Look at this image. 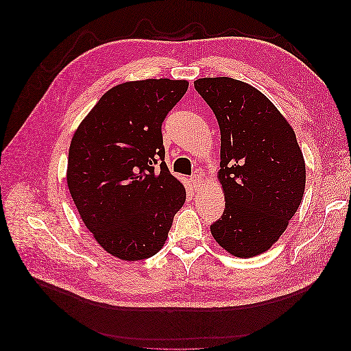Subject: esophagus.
<instances>
[{"mask_svg": "<svg viewBox=\"0 0 351 351\" xmlns=\"http://www.w3.org/2000/svg\"><path fill=\"white\" fill-rule=\"evenodd\" d=\"M190 181H191L193 190H194V191H198V190H199V187H202L203 178H202V176H199V174H195V176H193V177L190 178Z\"/></svg>", "mask_w": 351, "mask_h": 351, "instance_id": "1", "label": "esophagus"}]
</instances>
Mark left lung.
Segmentation results:
<instances>
[{
	"mask_svg": "<svg viewBox=\"0 0 351 351\" xmlns=\"http://www.w3.org/2000/svg\"><path fill=\"white\" fill-rule=\"evenodd\" d=\"M194 87L220 127L219 181L226 208L210 231L231 256L270 250L303 199L306 162L287 119L256 87L230 77L198 78Z\"/></svg>",
	"mask_w": 351,
	"mask_h": 351,
	"instance_id": "1",
	"label": "left lung"
}]
</instances>
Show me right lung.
Masks as SVG:
<instances>
[{
	"mask_svg": "<svg viewBox=\"0 0 351 351\" xmlns=\"http://www.w3.org/2000/svg\"><path fill=\"white\" fill-rule=\"evenodd\" d=\"M187 88V80L123 82L98 99L71 138L66 186L82 223L112 257L157 254L186 202L164 162L161 124Z\"/></svg>",
	"mask_w": 351,
	"mask_h": 351,
	"instance_id": "add662e5",
	"label": "right lung"
}]
</instances>
